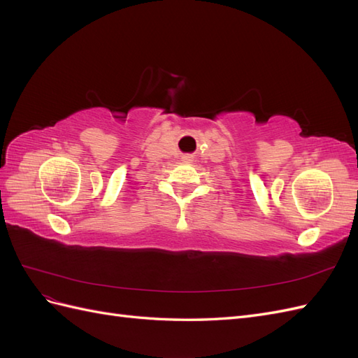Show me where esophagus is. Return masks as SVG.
Segmentation results:
<instances>
[{
  "label": "esophagus",
  "instance_id": "obj_1",
  "mask_svg": "<svg viewBox=\"0 0 358 358\" xmlns=\"http://www.w3.org/2000/svg\"><path fill=\"white\" fill-rule=\"evenodd\" d=\"M182 161L185 162V164H188V162L192 161V157H191V155H183V157H182Z\"/></svg>",
  "mask_w": 358,
  "mask_h": 358
}]
</instances>
